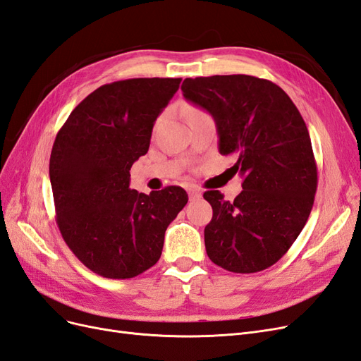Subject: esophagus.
I'll use <instances>...</instances> for the list:
<instances>
[{"label": "esophagus", "instance_id": "1", "mask_svg": "<svg viewBox=\"0 0 361 361\" xmlns=\"http://www.w3.org/2000/svg\"><path fill=\"white\" fill-rule=\"evenodd\" d=\"M188 197L191 202H195L202 197V192L197 188H188Z\"/></svg>", "mask_w": 361, "mask_h": 361}]
</instances>
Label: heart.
Listing matches in <instances>:
<instances>
[{
	"mask_svg": "<svg viewBox=\"0 0 361 361\" xmlns=\"http://www.w3.org/2000/svg\"><path fill=\"white\" fill-rule=\"evenodd\" d=\"M194 114H203L200 110H195V108H187V116H194Z\"/></svg>",
	"mask_w": 361,
	"mask_h": 361,
	"instance_id": "1",
	"label": "heart"
}]
</instances>
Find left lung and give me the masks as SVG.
<instances>
[{
	"label": "left lung",
	"instance_id": "1",
	"mask_svg": "<svg viewBox=\"0 0 361 361\" xmlns=\"http://www.w3.org/2000/svg\"><path fill=\"white\" fill-rule=\"evenodd\" d=\"M185 99L209 113L221 155H235L243 176L233 202L206 191L212 220L204 227L206 253L215 265L251 274L274 265L310 215L318 169L307 126L280 87L251 75L187 78Z\"/></svg>",
	"mask_w": 361,
	"mask_h": 361
}]
</instances>
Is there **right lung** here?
<instances>
[{"label": "right lung", "mask_w": 361, "mask_h": 361, "mask_svg": "<svg viewBox=\"0 0 361 361\" xmlns=\"http://www.w3.org/2000/svg\"><path fill=\"white\" fill-rule=\"evenodd\" d=\"M180 81L104 84L75 106L54 141L49 178L61 236L105 279H133L154 267L169 224L188 202L180 187L129 188V170L147 154L155 120Z\"/></svg>", "instance_id": "obj_1"}]
</instances>
